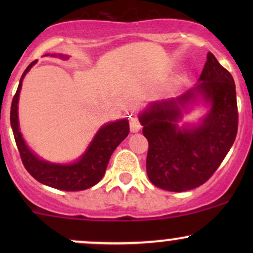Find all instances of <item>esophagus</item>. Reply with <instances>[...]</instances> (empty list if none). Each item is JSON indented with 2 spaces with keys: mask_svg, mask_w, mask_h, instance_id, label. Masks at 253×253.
I'll return each instance as SVG.
<instances>
[{
  "mask_svg": "<svg viewBox=\"0 0 253 253\" xmlns=\"http://www.w3.org/2000/svg\"><path fill=\"white\" fill-rule=\"evenodd\" d=\"M129 127H130V132L136 133L139 132L141 128V125L139 123V120L135 117H132L129 119Z\"/></svg>",
  "mask_w": 253,
  "mask_h": 253,
  "instance_id": "1",
  "label": "esophagus"
}]
</instances>
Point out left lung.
Here are the masks:
<instances>
[{"label": "left lung", "mask_w": 253, "mask_h": 253, "mask_svg": "<svg viewBox=\"0 0 253 253\" xmlns=\"http://www.w3.org/2000/svg\"><path fill=\"white\" fill-rule=\"evenodd\" d=\"M202 99L210 107L199 124L179 126L182 112ZM149 141L146 171L156 187L185 191L200 187L220 167L236 140V84L208 52L199 83L176 98L152 102L139 115Z\"/></svg>", "instance_id": "1"}]
</instances>
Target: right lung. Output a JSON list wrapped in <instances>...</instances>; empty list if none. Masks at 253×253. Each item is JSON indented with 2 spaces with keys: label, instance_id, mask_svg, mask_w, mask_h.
<instances>
[{
  "label": "right lung",
  "instance_id": "1",
  "mask_svg": "<svg viewBox=\"0 0 253 253\" xmlns=\"http://www.w3.org/2000/svg\"><path fill=\"white\" fill-rule=\"evenodd\" d=\"M45 56H48V54H45ZM52 56L59 57L62 59L69 58V56H65V54H52ZM36 63L37 60L32 62L20 78L19 86H17L16 94L14 95L10 108V125L22 163L26 170L38 182L56 188V189L80 191L94 187L102 179L112 153L119 146V144L128 135V120L121 119V120L103 125L92 138L85 152L74 163L58 164L43 161L27 146L25 139L22 138L19 126V114H17V103H19L22 81L32 66L36 65Z\"/></svg>",
  "mask_w": 253,
  "mask_h": 253
}]
</instances>
